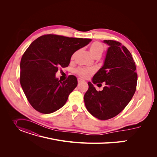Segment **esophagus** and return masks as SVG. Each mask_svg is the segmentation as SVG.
<instances>
[{
	"mask_svg": "<svg viewBox=\"0 0 157 157\" xmlns=\"http://www.w3.org/2000/svg\"><path fill=\"white\" fill-rule=\"evenodd\" d=\"M78 83H81V82H83L84 80H83L82 79H81V78H78Z\"/></svg>",
	"mask_w": 157,
	"mask_h": 157,
	"instance_id": "obj_1",
	"label": "esophagus"
}]
</instances>
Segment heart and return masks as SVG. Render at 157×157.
<instances>
[{
    "label": "heart",
    "instance_id": "b5f03b06",
    "mask_svg": "<svg viewBox=\"0 0 157 157\" xmlns=\"http://www.w3.org/2000/svg\"><path fill=\"white\" fill-rule=\"evenodd\" d=\"M104 50V46L102 43L99 42H94L92 43L89 46V52L91 55L96 59V58H100ZM75 53L73 54L71 59H73ZM75 73L79 77L82 78H88L91 76L94 72V71L92 69H86L79 67L74 71Z\"/></svg>",
    "mask_w": 157,
    "mask_h": 157
}]
</instances>
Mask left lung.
<instances>
[{
	"instance_id": "obj_1",
	"label": "left lung",
	"mask_w": 157,
	"mask_h": 157,
	"mask_svg": "<svg viewBox=\"0 0 157 157\" xmlns=\"http://www.w3.org/2000/svg\"><path fill=\"white\" fill-rule=\"evenodd\" d=\"M109 46L102 67L92 78L94 84L105 82L102 91H97L91 82L85 94L88 112L105 120L116 117L131 101L135 94L137 75L136 64L127 48L118 41L104 40Z\"/></svg>"
}]
</instances>
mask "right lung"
I'll return each mask as SVG.
<instances>
[{"label": "right lung", "mask_w": 157, "mask_h": 157, "mask_svg": "<svg viewBox=\"0 0 157 157\" xmlns=\"http://www.w3.org/2000/svg\"><path fill=\"white\" fill-rule=\"evenodd\" d=\"M90 41V39L48 34L30 44L20 62V84L36 111L49 114L65 105L77 86L78 80L74 76H69L62 82L55 74L60 66L67 67L74 53Z\"/></svg>", "instance_id": "1"}]
</instances>
